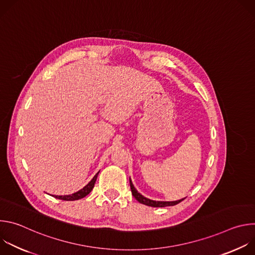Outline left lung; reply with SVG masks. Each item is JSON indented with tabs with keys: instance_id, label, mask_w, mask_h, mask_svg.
I'll return each mask as SVG.
<instances>
[{
	"instance_id": "obj_1",
	"label": "left lung",
	"mask_w": 255,
	"mask_h": 255,
	"mask_svg": "<svg viewBox=\"0 0 255 255\" xmlns=\"http://www.w3.org/2000/svg\"><path fill=\"white\" fill-rule=\"evenodd\" d=\"M130 180V188H131V192H132V195L133 197L141 204L143 205H146V206H150V207H166V206H174L178 203H180L181 201H184L185 199H181V200H177V201H172V202H163V201H153V200H150V199H147L145 198L144 196H142L140 193H138V191L134 188L132 181H131V178H129Z\"/></svg>"
}]
</instances>
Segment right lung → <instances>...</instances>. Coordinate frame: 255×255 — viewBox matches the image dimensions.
<instances>
[{
	"label": "right lung",
	"mask_w": 255,
	"mask_h": 255,
	"mask_svg": "<svg viewBox=\"0 0 255 255\" xmlns=\"http://www.w3.org/2000/svg\"><path fill=\"white\" fill-rule=\"evenodd\" d=\"M99 172H100V171H98V172L96 173V175L92 178V180L90 181V183H89L87 186H85L82 190H80L79 192L74 193V194H71V195L53 196V197L56 198V199H59V200H63V201H76V200H80V199L85 198V197L88 196V195L92 192V190L94 189V186H95V184H96V180H97V177H98Z\"/></svg>",
	"instance_id": "right-lung-1"
}]
</instances>
